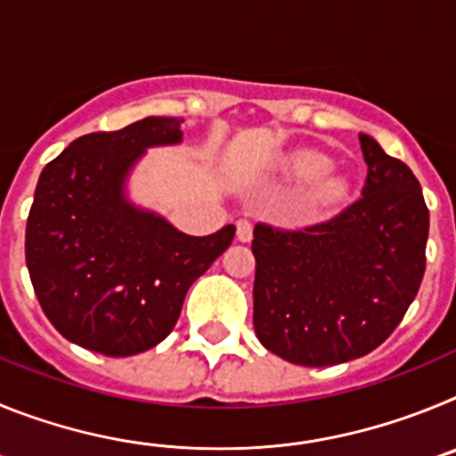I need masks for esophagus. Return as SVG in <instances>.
<instances>
[{
    "mask_svg": "<svg viewBox=\"0 0 456 456\" xmlns=\"http://www.w3.org/2000/svg\"><path fill=\"white\" fill-rule=\"evenodd\" d=\"M237 240H240L241 244H248V241L253 240V225L248 224V221H237Z\"/></svg>",
    "mask_w": 456,
    "mask_h": 456,
    "instance_id": "obj_1",
    "label": "esophagus"
}]
</instances>
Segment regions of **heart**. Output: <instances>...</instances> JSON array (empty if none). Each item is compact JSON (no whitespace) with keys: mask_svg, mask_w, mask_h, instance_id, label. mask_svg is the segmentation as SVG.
<instances>
[{"mask_svg":"<svg viewBox=\"0 0 456 456\" xmlns=\"http://www.w3.org/2000/svg\"><path fill=\"white\" fill-rule=\"evenodd\" d=\"M329 157L317 151H294L285 157L283 173L292 183H305L304 205L313 212L342 203L349 191L347 178L331 171Z\"/></svg>","mask_w":456,"mask_h":456,"instance_id":"heart-1","label":"heart"}]
</instances>
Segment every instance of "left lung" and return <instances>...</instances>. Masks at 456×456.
I'll use <instances>...</instances> for the list:
<instances>
[{"label":"left lung","mask_w":456,"mask_h":456,"mask_svg":"<svg viewBox=\"0 0 456 456\" xmlns=\"http://www.w3.org/2000/svg\"><path fill=\"white\" fill-rule=\"evenodd\" d=\"M363 199L329 224L273 231L257 224L253 329L263 347L305 368L347 363L377 349L416 299L429 209L420 183L377 139L358 134Z\"/></svg>","instance_id":"left-lung-1"}]
</instances>
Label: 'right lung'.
I'll return each instance as SVG.
<instances>
[{
    "label": "right lung",
    "mask_w": 456,
    "mask_h": 456,
    "mask_svg": "<svg viewBox=\"0 0 456 456\" xmlns=\"http://www.w3.org/2000/svg\"><path fill=\"white\" fill-rule=\"evenodd\" d=\"M183 123L148 116L79 136L40 173L27 269L47 320L79 347L134 356L159 345L193 281L231 247L232 224L187 235L130 196L136 164L148 148L180 146Z\"/></svg>",
    "instance_id": "right-lung-1"
}]
</instances>
